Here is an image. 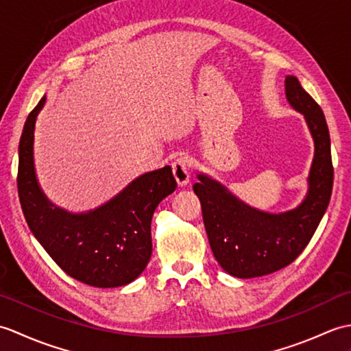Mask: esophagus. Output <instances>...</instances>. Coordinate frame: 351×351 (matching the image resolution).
I'll return each instance as SVG.
<instances>
[{
    "mask_svg": "<svg viewBox=\"0 0 351 351\" xmlns=\"http://www.w3.org/2000/svg\"><path fill=\"white\" fill-rule=\"evenodd\" d=\"M171 170H173V176L178 182V185H187L190 182V162L187 156H178V158L171 162Z\"/></svg>",
    "mask_w": 351,
    "mask_h": 351,
    "instance_id": "esophagus-1",
    "label": "esophagus"
}]
</instances>
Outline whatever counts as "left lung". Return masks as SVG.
I'll return each mask as SVG.
<instances>
[{"label":"left lung","mask_w":351,"mask_h":351,"mask_svg":"<svg viewBox=\"0 0 351 351\" xmlns=\"http://www.w3.org/2000/svg\"><path fill=\"white\" fill-rule=\"evenodd\" d=\"M289 106L303 114L314 138L308 193L294 210L271 214L235 197L225 185L197 173L193 185L202 205L211 250L220 267L240 279L259 278L289 265L311 241L330 202L333 166L323 110L293 75L285 78Z\"/></svg>","instance_id":"obj_1"}]
</instances>
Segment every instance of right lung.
I'll return each instance as SVG.
<instances>
[{"instance_id": "1", "label": "right lung", "mask_w": 351, "mask_h": 351, "mask_svg": "<svg viewBox=\"0 0 351 351\" xmlns=\"http://www.w3.org/2000/svg\"><path fill=\"white\" fill-rule=\"evenodd\" d=\"M47 96L28 114L19 141L18 195L28 228L62 270L90 287L116 288L143 273L152 255L155 208L176 190L171 167L140 175L108 202L71 213L45 196L34 169V126Z\"/></svg>"}]
</instances>
